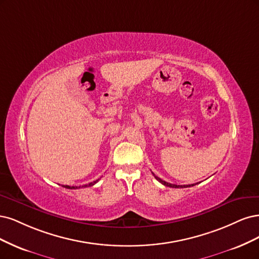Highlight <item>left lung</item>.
Masks as SVG:
<instances>
[{"label": "left lung", "mask_w": 259, "mask_h": 259, "mask_svg": "<svg viewBox=\"0 0 259 259\" xmlns=\"http://www.w3.org/2000/svg\"><path fill=\"white\" fill-rule=\"evenodd\" d=\"M153 175L155 177V179L158 181V182H160L162 185H164V186H168V187H172V188H183V187H190V186H194L195 184H191V185H184V186H182V185H175V184H171V183H168V182H165V181H163V180H161V179H159L158 177H156V175L153 173Z\"/></svg>", "instance_id": "obj_1"}]
</instances>
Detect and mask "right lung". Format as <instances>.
I'll return each mask as SVG.
<instances>
[{"instance_id": "1", "label": "right lung", "mask_w": 259, "mask_h": 259, "mask_svg": "<svg viewBox=\"0 0 259 259\" xmlns=\"http://www.w3.org/2000/svg\"><path fill=\"white\" fill-rule=\"evenodd\" d=\"M98 181H99V180H97V181H95V182H91V183H89V184H86V185H84V186H69V185H63V187H64V188H68V189H77V188H82V187H89V186H94Z\"/></svg>"}]
</instances>
